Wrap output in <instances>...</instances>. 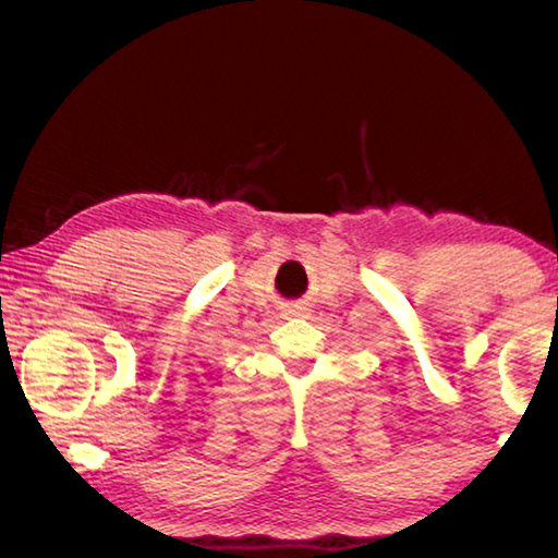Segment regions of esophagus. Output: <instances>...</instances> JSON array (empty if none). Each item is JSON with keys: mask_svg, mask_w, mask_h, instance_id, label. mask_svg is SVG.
I'll list each match as a JSON object with an SVG mask.
<instances>
[{"mask_svg": "<svg viewBox=\"0 0 558 558\" xmlns=\"http://www.w3.org/2000/svg\"><path fill=\"white\" fill-rule=\"evenodd\" d=\"M302 310H307V307H302V305H295V310H292V315H300Z\"/></svg>", "mask_w": 558, "mask_h": 558, "instance_id": "obj_1", "label": "esophagus"}]
</instances>
